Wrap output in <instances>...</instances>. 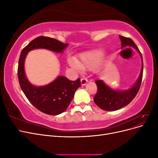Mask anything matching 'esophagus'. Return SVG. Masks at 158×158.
<instances>
[{
    "label": "esophagus",
    "instance_id": "34e87169",
    "mask_svg": "<svg viewBox=\"0 0 158 158\" xmlns=\"http://www.w3.org/2000/svg\"><path fill=\"white\" fill-rule=\"evenodd\" d=\"M80 82H81V84H82V85H84L87 84L88 80L85 78H82L80 80Z\"/></svg>",
    "mask_w": 158,
    "mask_h": 158
}]
</instances>
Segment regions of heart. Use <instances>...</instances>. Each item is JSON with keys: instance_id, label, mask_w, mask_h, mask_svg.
I'll return each instance as SVG.
<instances>
[{"instance_id": "b5f03b06", "label": "heart", "mask_w": 158, "mask_h": 158, "mask_svg": "<svg viewBox=\"0 0 158 158\" xmlns=\"http://www.w3.org/2000/svg\"><path fill=\"white\" fill-rule=\"evenodd\" d=\"M105 54L102 50H95L81 55L79 60L73 59L69 60V64L74 68H79L82 70L96 69L102 64Z\"/></svg>"}]
</instances>
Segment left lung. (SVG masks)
Masks as SVG:
<instances>
[{
    "label": "left lung",
    "mask_w": 158,
    "mask_h": 158,
    "mask_svg": "<svg viewBox=\"0 0 158 158\" xmlns=\"http://www.w3.org/2000/svg\"><path fill=\"white\" fill-rule=\"evenodd\" d=\"M119 37L121 41L122 48L132 47L139 52L142 58V69L139 77L136 83L131 88L126 90H114L105 84L102 80L95 81L98 86V92L94 98V101L99 108L107 111H116V110L120 109L130 103L138 94L142 83L143 60L141 52L131 38L125 37L122 35H119Z\"/></svg>",
    "instance_id": "8db88e82"
}]
</instances>
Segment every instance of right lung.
I'll use <instances>...</instances> for the list:
<instances>
[{
	"label": "right lung",
	"mask_w": 158,
	"mask_h": 158,
	"mask_svg": "<svg viewBox=\"0 0 158 158\" xmlns=\"http://www.w3.org/2000/svg\"><path fill=\"white\" fill-rule=\"evenodd\" d=\"M68 44H63L53 38L40 36L32 40L21 52L18 62V76L23 94L31 103L40 111L51 115H56L67 109L74 93L81 85L80 80H69L59 76L50 84L44 86H35L26 78L24 62L27 52L36 49H46L56 52H63Z\"/></svg>",
	"instance_id": "add662e5"
}]
</instances>
